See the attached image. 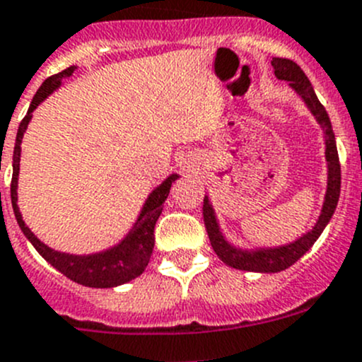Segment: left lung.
Wrapping results in <instances>:
<instances>
[{
    "instance_id": "8db88e82",
    "label": "left lung",
    "mask_w": 362,
    "mask_h": 362,
    "mask_svg": "<svg viewBox=\"0 0 362 362\" xmlns=\"http://www.w3.org/2000/svg\"><path fill=\"white\" fill-rule=\"evenodd\" d=\"M272 66H274V74L278 79L288 81L290 86L296 90L300 95V99L306 103L313 117L320 124L322 131L325 134V159H327V191H325V202L322 206V212L318 216L317 224L313 230L304 233L303 237L297 238L296 242L286 245H279V247H259V249H238L233 247L226 238L223 237L217 224L216 214H214L212 205H210L209 198L205 196L203 199V221H205L206 233H209L210 244L216 255L223 259L226 265L233 267L238 270H249V272H281V270L288 269L290 265L297 262L303 255H306L308 249L317 242L320 237L324 228L331 221L332 214H334L336 205L339 199V189H341V168H339V157L338 148H336L334 132H332L331 120L318 100L317 93H315L313 86H311L310 79L306 74L303 72L296 62L288 58H272Z\"/></svg>"
}]
</instances>
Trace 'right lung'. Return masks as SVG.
I'll return each mask as SVG.
<instances>
[{
    "label": "right lung",
    "mask_w": 362,
    "mask_h": 362,
    "mask_svg": "<svg viewBox=\"0 0 362 362\" xmlns=\"http://www.w3.org/2000/svg\"><path fill=\"white\" fill-rule=\"evenodd\" d=\"M76 70V66H69V69L62 70V72L54 74V76L47 77L38 88V92L35 93L33 100L30 104L26 117L23 118L17 131L16 146H13V160H12V184H10V196H12V209L16 214V219L23 233L26 235L28 240L33 244L42 255V258L47 259L56 270H59L63 276H66L72 281L79 283L83 286H92V288H113V286L124 285V283L131 281V279L138 278L143 274L145 267L148 265L150 256H152L153 244H156V237H153V230H156V223L159 219L160 212H163V205L166 202L168 194H170L171 184L178 178V175H170L163 184L157 189H153L152 194L143 205L141 214H139L138 221L134 223V228L129 231L127 237L117 244L115 247L106 249L103 252H95V255H66V252L54 251V249L47 247L44 242L38 240L30 228L24 224L23 216L17 206V177H19V160H21V143H23V136L26 132L28 124L31 120V113L35 107L47 99L56 88L62 84L63 77H70Z\"/></svg>",
    "instance_id": "1"
}]
</instances>
